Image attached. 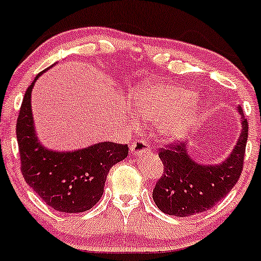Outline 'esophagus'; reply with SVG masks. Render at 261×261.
Returning a JSON list of instances; mask_svg holds the SVG:
<instances>
[{
    "label": "esophagus",
    "mask_w": 261,
    "mask_h": 261,
    "mask_svg": "<svg viewBox=\"0 0 261 261\" xmlns=\"http://www.w3.org/2000/svg\"><path fill=\"white\" fill-rule=\"evenodd\" d=\"M130 150L133 154L143 155V154H145V152H149L150 145L145 139H136L135 141H133V143H131Z\"/></svg>",
    "instance_id": "1"
}]
</instances>
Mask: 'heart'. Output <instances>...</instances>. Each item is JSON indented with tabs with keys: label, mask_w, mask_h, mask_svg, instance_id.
I'll return each mask as SVG.
<instances>
[{
	"label": "heart",
	"mask_w": 261,
	"mask_h": 261,
	"mask_svg": "<svg viewBox=\"0 0 261 261\" xmlns=\"http://www.w3.org/2000/svg\"><path fill=\"white\" fill-rule=\"evenodd\" d=\"M192 96L191 89L177 84L146 81L133 89V107L143 120L159 123L163 136L177 140L199 118L201 107Z\"/></svg>",
	"instance_id": "1"
}]
</instances>
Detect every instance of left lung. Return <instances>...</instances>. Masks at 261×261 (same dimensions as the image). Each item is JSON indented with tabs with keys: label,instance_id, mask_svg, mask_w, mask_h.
<instances>
[{
	"label": "left lung",
	"instance_id": "left-lung-1",
	"mask_svg": "<svg viewBox=\"0 0 261 261\" xmlns=\"http://www.w3.org/2000/svg\"><path fill=\"white\" fill-rule=\"evenodd\" d=\"M243 121L240 138L230 156L216 165L194 162L183 143H172L159 150L164 173L155 184L152 199L167 215L187 217L212 208L225 198L240 178L247 141V120L239 107Z\"/></svg>",
	"mask_w": 261,
	"mask_h": 261
}]
</instances>
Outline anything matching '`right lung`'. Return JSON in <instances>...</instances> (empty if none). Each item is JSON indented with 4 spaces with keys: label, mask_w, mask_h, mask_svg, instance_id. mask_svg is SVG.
<instances>
[{
    "label": "right lung",
    "mask_w": 261,
    "mask_h": 261,
    "mask_svg": "<svg viewBox=\"0 0 261 261\" xmlns=\"http://www.w3.org/2000/svg\"><path fill=\"white\" fill-rule=\"evenodd\" d=\"M44 72L26 89L18 112L21 173L34 192L55 211H88L102 197L110 169L127 156L128 146L105 141L75 151H54L41 145L34 127L31 92Z\"/></svg>",
    "instance_id": "add662e5"
}]
</instances>
